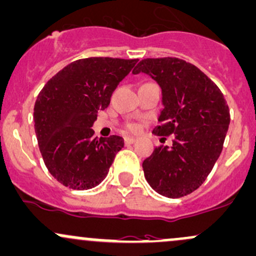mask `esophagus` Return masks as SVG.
Masks as SVG:
<instances>
[{
    "mask_svg": "<svg viewBox=\"0 0 256 256\" xmlns=\"http://www.w3.org/2000/svg\"><path fill=\"white\" fill-rule=\"evenodd\" d=\"M136 142V138H134V137H125V144H132Z\"/></svg>",
    "mask_w": 256,
    "mask_h": 256,
    "instance_id": "1",
    "label": "esophagus"
}]
</instances>
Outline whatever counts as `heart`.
Wrapping results in <instances>:
<instances>
[{
	"instance_id": "heart-1",
	"label": "heart",
	"mask_w": 256,
	"mask_h": 256,
	"mask_svg": "<svg viewBox=\"0 0 256 256\" xmlns=\"http://www.w3.org/2000/svg\"><path fill=\"white\" fill-rule=\"evenodd\" d=\"M132 128H134V126H132Z\"/></svg>"
}]
</instances>
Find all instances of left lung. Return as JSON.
I'll list each match as a JSON object with an SVG mask.
<instances>
[{
    "instance_id": "8db88e82",
    "label": "left lung",
    "mask_w": 256,
    "mask_h": 256,
    "mask_svg": "<svg viewBox=\"0 0 256 256\" xmlns=\"http://www.w3.org/2000/svg\"><path fill=\"white\" fill-rule=\"evenodd\" d=\"M148 74L162 90L157 136L174 135L172 147H156L144 160L154 192L178 198L195 192L222 152L230 109L220 88L194 64L176 58H144L132 74Z\"/></svg>"
}]
</instances>
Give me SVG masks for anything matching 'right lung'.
<instances>
[{
  "mask_svg": "<svg viewBox=\"0 0 256 256\" xmlns=\"http://www.w3.org/2000/svg\"><path fill=\"white\" fill-rule=\"evenodd\" d=\"M135 60L88 58L67 64L48 80L34 106V128L45 166L58 182L88 190L106 176L124 138L94 137L98 110H104Z\"/></svg>",
  "mask_w": 256,
  "mask_h": 256,
  "instance_id": "1",
  "label": "right lung"
}]
</instances>
